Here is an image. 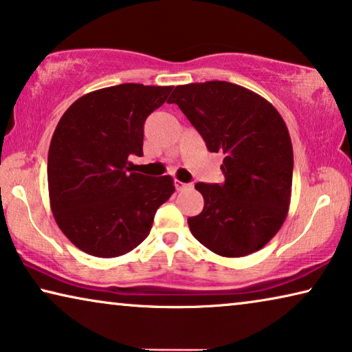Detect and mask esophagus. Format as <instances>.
Returning a JSON list of instances; mask_svg holds the SVG:
<instances>
[{
	"label": "esophagus",
	"mask_w": 352,
	"mask_h": 352,
	"mask_svg": "<svg viewBox=\"0 0 352 352\" xmlns=\"http://www.w3.org/2000/svg\"><path fill=\"white\" fill-rule=\"evenodd\" d=\"M175 186H177V190L178 191H185V190H191L192 188V185L191 183H183V182H175Z\"/></svg>",
	"instance_id": "1"
}]
</instances>
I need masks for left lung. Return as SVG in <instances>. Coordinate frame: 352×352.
<instances>
[{
  "label": "left lung",
  "mask_w": 352,
  "mask_h": 352,
  "mask_svg": "<svg viewBox=\"0 0 352 352\" xmlns=\"http://www.w3.org/2000/svg\"><path fill=\"white\" fill-rule=\"evenodd\" d=\"M167 102L180 107L212 153L224 155L223 185H196L204 210L188 218L191 234L224 258L261 250L291 204L294 153L285 120L258 93L223 80L178 85Z\"/></svg>",
  "instance_id": "8db88e82"
}]
</instances>
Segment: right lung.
I'll return each mask as SVG.
<instances>
[{
  "label": "right lung",
  "instance_id": "right-lung-1",
  "mask_svg": "<svg viewBox=\"0 0 352 352\" xmlns=\"http://www.w3.org/2000/svg\"><path fill=\"white\" fill-rule=\"evenodd\" d=\"M174 87L122 83L83 94L63 113L47 160L50 208L83 253L117 258L148 237L156 210L175 191L170 175L131 169L144 123Z\"/></svg>",
  "mask_w": 352,
  "mask_h": 352
}]
</instances>
